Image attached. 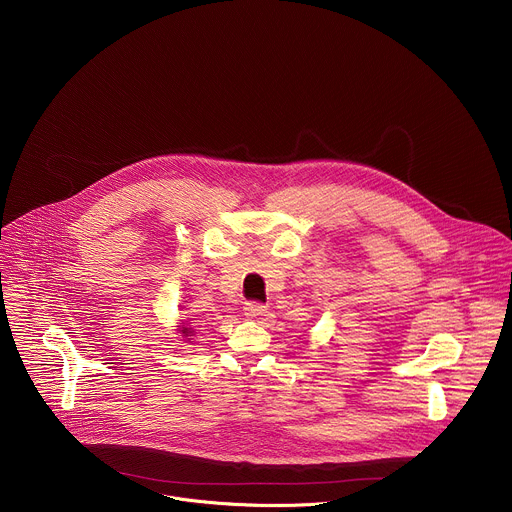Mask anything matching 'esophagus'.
<instances>
[{"instance_id": "obj_1", "label": "esophagus", "mask_w": 512, "mask_h": 512, "mask_svg": "<svg viewBox=\"0 0 512 512\" xmlns=\"http://www.w3.org/2000/svg\"><path fill=\"white\" fill-rule=\"evenodd\" d=\"M266 313H268V311H266V305H262V303L248 301V303L244 305V315L250 317V319H262Z\"/></svg>"}]
</instances>
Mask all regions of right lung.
<instances>
[{
    "instance_id": "add662e5",
    "label": "right lung",
    "mask_w": 512,
    "mask_h": 512,
    "mask_svg": "<svg viewBox=\"0 0 512 512\" xmlns=\"http://www.w3.org/2000/svg\"><path fill=\"white\" fill-rule=\"evenodd\" d=\"M177 327H179L177 331L181 333V337H183V339H187V341L191 343V337H193V329H191V327H187V325H177Z\"/></svg>"
}]
</instances>
